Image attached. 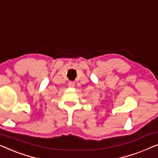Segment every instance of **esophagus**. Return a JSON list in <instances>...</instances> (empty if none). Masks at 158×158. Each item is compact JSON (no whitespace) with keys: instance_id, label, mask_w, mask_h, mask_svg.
<instances>
[{"instance_id":"esophagus-1","label":"esophagus","mask_w":158,"mask_h":158,"mask_svg":"<svg viewBox=\"0 0 158 158\" xmlns=\"http://www.w3.org/2000/svg\"><path fill=\"white\" fill-rule=\"evenodd\" d=\"M74 82H73V81H69V84H68V86L69 88H74Z\"/></svg>"}]
</instances>
